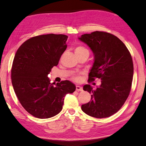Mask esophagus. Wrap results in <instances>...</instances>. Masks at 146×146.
<instances>
[{"instance_id":"esophagus-1","label":"esophagus","mask_w":146,"mask_h":146,"mask_svg":"<svg viewBox=\"0 0 146 146\" xmlns=\"http://www.w3.org/2000/svg\"><path fill=\"white\" fill-rule=\"evenodd\" d=\"M76 91H80V92H82V91H83V88L82 87H81V86H76Z\"/></svg>"}]
</instances>
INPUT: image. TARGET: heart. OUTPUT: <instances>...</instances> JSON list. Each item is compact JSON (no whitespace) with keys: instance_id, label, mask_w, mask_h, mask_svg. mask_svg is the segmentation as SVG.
Listing matches in <instances>:
<instances>
[{"instance_id":"heart-1","label":"heart","mask_w":146,"mask_h":146,"mask_svg":"<svg viewBox=\"0 0 146 146\" xmlns=\"http://www.w3.org/2000/svg\"><path fill=\"white\" fill-rule=\"evenodd\" d=\"M75 52L76 55H78L80 54H82L83 52H88L89 53L88 50L86 48H85L84 46H77L75 48ZM71 79H72L74 82H80L81 80V76L80 75H75L71 76Z\"/></svg>"}]
</instances>
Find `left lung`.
Here are the masks:
<instances>
[{
  "instance_id": "1",
  "label": "left lung",
  "mask_w": 146,
  "mask_h": 146,
  "mask_svg": "<svg viewBox=\"0 0 146 146\" xmlns=\"http://www.w3.org/2000/svg\"><path fill=\"white\" fill-rule=\"evenodd\" d=\"M79 39L91 48L95 56L88 83L96 78L102 80L95 90L90 85L83 86V90L92 94V98L82 105V110L95 118L109 117L120 109L131 92L134 73L131 54L124 43L107 32L85 34Z\"/></svg>"
}]
</instances>
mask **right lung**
Instances as JSON below:
<instances>
[{"label": "right lung", "mask_w": 146, "mask_h": 146, "mask_svg": "<svg viewBox=\"0 0 146 146\" xmlns=\"http://www.w3.org/2000/svg\"><path fill=\"white\" fill-rule=\"evenodd\" d=\"M68 38L54 34L33 37L15 54L11 69L14 90L24 109L36 118L48 119L58 114L65 95L76 90L68 80L54 86L48 77L66 50Z\"/></svg>", "instance_id": "1"}]
</instances>
